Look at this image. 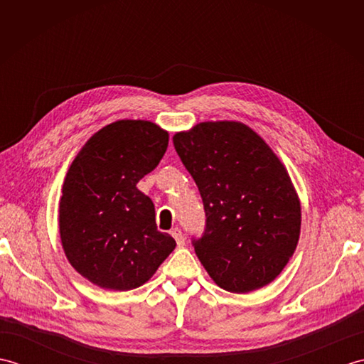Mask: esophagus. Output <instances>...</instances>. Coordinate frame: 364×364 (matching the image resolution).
I'll list each match as a JSON object with an SVG mask.
<instances>
[{
  "label": "esophagus",
  "mask_w": 364,
  "mask_h": 364,
  "mask_svg": "<svg viewBox=\"0 0 364 364\" xmlns=\"http://www.w3.org/2000/svg\"><path fill=\"white\" fill-rule=\"evenodd\" d=\"M170 235H172V237L175 239V242H176L178 247H183L184 245V236H183L180 228H173L172 231H170Z\"/></svg>",
  "instance_id": "1"
}]
</instances>
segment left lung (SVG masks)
Returning a JSON list of instances; mask_svg holds the SVG:
<instances>
[{"mask_svg": "<svg viewBox=\"0 0 364 364\" xmlns=\"http://www.w3.org/2000/svg\"><path fill=\"white\" fill-rule=\"evenodd\" d=\"M206 214L196 253L230 292L259 289L280 275L300 236V200L274 150L241 122L197 123L173 136Z\"/></svg>", "mask_w": 364, "mask_h": 364, "instance_id": "1", "label": "left lung"}]
</instances>
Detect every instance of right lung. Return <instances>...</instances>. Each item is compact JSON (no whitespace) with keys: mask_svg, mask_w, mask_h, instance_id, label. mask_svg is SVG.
<instances>
[{"mask_svg":"<svg viewBox=\"0 0 364 364\" xmlns=\"http://www.w3.org/2000/svg\"><path fill=\"white\" fill-rule=\"evenodd\" d=\"M168 133L149 120H117L82 145L59 200V236L72 267L103 289L146 283L175 249L136 184L159 164Z\"/></svg>","mask_w":364,"mask_h":364,"instance_id":"1","label":"right lung"}]
</instances>
